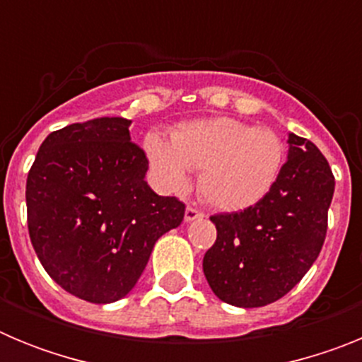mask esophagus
Listing matches in <instances>:
<instances>
[{"mask_svg": "<svg viewBox=\"0 0 362 362\" xmlns=\"http://www.w3.org/2000/svg\"><path fill=\"white\" fill-rule=\"evenodd\" d=\"M204 214L199 212L197 209H194V206H187V210H185V221L187 223H192V221H196V219H201Z\"/></svg>", "mask_w": 362, "mask_h": 362, "instance_id": "obj_1", "label": "esophagus"}]
</instances>
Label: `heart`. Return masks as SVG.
I'll use <instances>...</instances> for the list:
<instances>
[{
    "mask_svg": "<svg viewBox=\"0 0 362 362\" xmlns=\"http://www.w3.org/2000/svg\"><path fill=\"white\" fill-rule=\"evenodd\" d=\"M146 156L159 183L181 192L190 170H199L201 196L225 212H241L264 199L283 170L286 146L270 129H255L233 117L179 124L170 139L150 134Z\"/></svg>",
    "mask_w": 362,
    "mask_h": 362,
    "instance_id": "b5f03b06",
    "label": "heart"
}]
</instances>
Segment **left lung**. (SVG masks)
<instances>
[{
	"label": "left lung",
	"mask_w": 362,
	"mask_h": 362,
	"mask_svg": "<svg viewBox=\"0 0 362 362\" xmlns=\"http://www.w3.org/2000/svg\"><path fill=\"white\" fill-rule=\"evenodd\" d=\"M334 188L321 150L290 132L288 159L270 194L252 209L210 217L217 239L203 272L212 292L239 308L286 296L321 252Z\"/></svg>",
	"instance_id": "obj_1"
}]
</instances>
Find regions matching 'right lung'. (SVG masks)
I'll use <instances>...</instances> for the list:
<instances>
[{
    "mask_svg": "<svg viewBox=\"0 0 362 362\" xmlns=\"http://www.w3.org/2000/svg\"><path fill=\"white\" fill-rule=\"evenodd\" d=\"M124 117H95L49 134L27 177L28 233L63 290L95 305L123 299L185 204L145 181L148 159Z\"/></svg>",
    "mask_w": 362,
    "mask_h": 362,
    "instance_id": "obj_1",
    "label": "right lung"
}]
</instances>
